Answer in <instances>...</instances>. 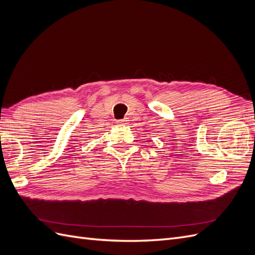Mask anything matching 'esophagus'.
<instances>
[{"label": "esophagus", "instance_id": "1", "mask_svg": "<svg viewBox=\"0 0 255 255\" xmlns=\"http://www.w3.org/2000/svg\"><path fill=\"white\" fill-rule=\"evenodd\" d=\"M128 118H123V119H120L117 121V123H119V125H127L128 123Z\"/></svg>", "mask_w": 255, "mask_h": 255}]
</instances>
